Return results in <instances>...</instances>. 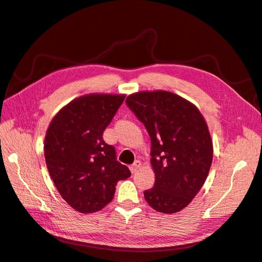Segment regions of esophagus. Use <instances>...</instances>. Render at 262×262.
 <instances>
[{"label": "esophagus", "mask_w": 262, "mask_h": 262, "mask_svg": "<svg viewBox=\"0 0 262 262\" xmlns=\"http://www.w3.org/2000/svg\"><path fill=\"white\" fill-rule=\"evenodd\" d=\"M140 166H142V163H140V160H136V162L134 163V164L129 167V168H130V171H132L133 173H135V172L139 169V167H140Z\"/></svg>", "instance_id": "esophagus-1"}]
</instances>
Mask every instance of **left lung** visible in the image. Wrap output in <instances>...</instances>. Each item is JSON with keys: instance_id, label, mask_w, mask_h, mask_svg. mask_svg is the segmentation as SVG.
<instances>
[{"instance_id": "obj_1", "label": "left lung", "mask_w": 262, "mask_h": 262, "mask_svg": "<svg viewBox=\"0 0 262 262\" xmlns=\"http://www.w3.org/2000/svg\"><path fill=\"white\" fill-rule=\"evenodd\" d=\"M126 104L151 142L155 185L144 191L145 199L159 212H178L191 203L209 173L213 148L206 120L189 100L167 91L134 93Z\"/></svg>"}]
</instances>
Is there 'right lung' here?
Wrapping results in <instances>:
<instances>
[{"label": "right lung", "mask_w": 262, "mask_h": 262, "mask_svg": "<svg viewBox=\"0 0 262 262\" xmlns=\"http://www.w3.org/2000/svg\"><path fill=\"white\" fill-rule=\"evenodd\" d=\"M125 95L87 94L73 99L46 132L44 155L49 172L62 198L76 211L95 212L110 204L119 180L130 176L116 159L103 133Z\"/></svg>", "instance_id": "1"}]
</instances>
